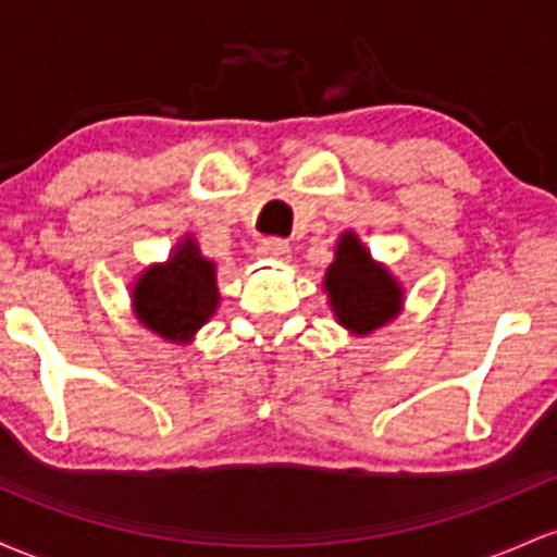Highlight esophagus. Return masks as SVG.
<instances>
[{"instance_id": "esophagus-1", "label": "esophagus", "mask_w": 557, "mask_h": 557, "mask_svg": "<svg viewBox=\"0 0 557 557\" xmlns=\"http://www.w3.org/2000/svg\"><path fill=\"white\" fill-rule=\"evenodd\" d=\"M259 257L264 259H274V261H285L290 257V243L283 238H264L259 243Z\"/></svg>"}]
</instances>
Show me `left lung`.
I'll return each mask as SVG.
<instances>
[{"mask_svg": "<svg viewBox=\"0 0 557 557\" xmlns=\"http://www.w3.org/2000/svg\"><path fill=\"white\" fill-rule=\"evenodd\" d=\"M324 287L337 322L359 335L382 327L400 311L403 293L398 283L385 267L374 264L354 233H345L337 243Z\"/></svg>", "mask_w": 557, "mask_h": 557, "instance_id": "left-lung-1", "label": "left lung"}]
</instances>
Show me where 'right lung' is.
Wrapping results in <instances>:
<instances>
[{
    "mask_svg": "<svg viewBox=\"0 0 557 557\" xmlns=\"http://www.w3.org/2000/svg\"><path fill=\"white\" fill-rule=\"evenodd\" d=\"M216 267L190 238L177 246L168 264L149 267L133 287L140 322L172 343H188L216 311Z\"/></svg>",
    "mask_w": 557,
    "mask_h": 557,
    "instance_id": "obj_1",
    "label": "right lung"
}]
</instances>
